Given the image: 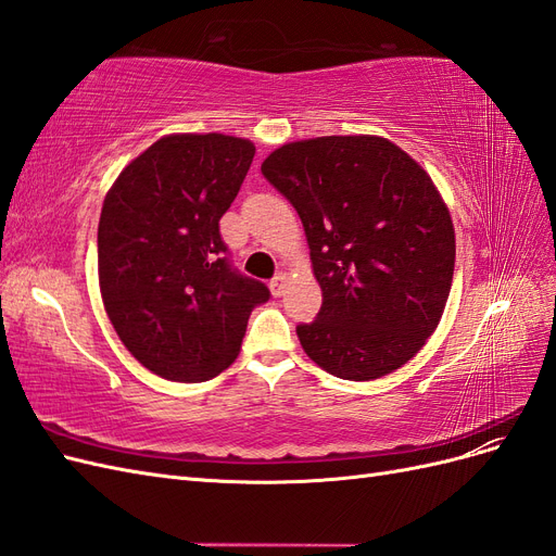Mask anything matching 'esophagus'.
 <instances>
[{"mask_svg": "<svg viewBox=\"0 0 556 556\" xmlns=\"http://www.w3.org/2000/svg\"><path fill=\"white\" fill-rule=\"evenodd\" d=\"M285 282H288V278H285V274H278V276L271 278V282H268V288H271V294H274V296H282Z\"/></svg>", "mask_w": 556, "mask_h": 556, "instance_id": "34e87169", "label": "esophagus"}]
</instances>
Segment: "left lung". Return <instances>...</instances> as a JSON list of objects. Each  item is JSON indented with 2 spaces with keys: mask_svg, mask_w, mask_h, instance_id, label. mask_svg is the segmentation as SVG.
<instances>
[{
  "mask_svg": "<svg viewBox=\"0 0 556 556\" xmlns=\"http://www.w3.org/2000/svg\"><path fill=\"white\" fill-rule=\"evenodd\" d=\"M264 178L296 208L323 308L296 336L343 380H376L422 350L454 274V229L429 174L380 137H319L274 150Z\"/></svg>",
  "mask_w": 556,
  "mask_h": 556,
  "instance_id": "obj_1",
  "label": "left lung"
}]
</instances>
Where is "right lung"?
I'll use <instances>...</instances> for the list:
<instances>
[{
	"label": "right lung",
	"mask_w": 556,
	"mask_h": 556,
	"mask_svg": "<svg viewBox=\"0 0 556 556\" xmlns=\"http://www.w3.org/2000/svg\"><path fill=\"white\" fill-rule=\"evenodd\" d=\"M255 146L225 134H172L129 162L97 231L99 288L113 329L148 371L204 382L237 359L264 282L229 262L220 217Z\"/></svg>",
	"instance_id": "right-lung-1"
}]
</instances>
